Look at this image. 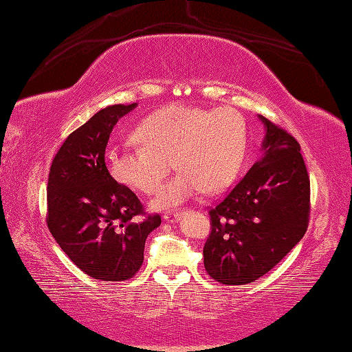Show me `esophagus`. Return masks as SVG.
<instances>
[{
  "label": "esophagus",
  "instance_id": "esophagus-1",
  "mask_svg": "<svg viewBox=\"0 0 352 352\" xmlns=\"http://www.w3.org/2000/svg\"><path fill=\"white\" fill-rule=\"evenodd\" d=\"M182 214V212L176 210V212H166L164 213V219L168 221V223H175V221H177V218H179Z\"/></svg>",
  "mask_w": 352,
  "mask_h": 352
}]
</instances>
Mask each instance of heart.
<instances>
[{
  "label": "heart",
  "instance_id": "heart-1",
  "mask_svg": "<svg viewBox=\"0 0 352 352\" xmlns=\"http://www.w3.org/2000/svg\"><path fill=\"white\" fill-rule=\"evenodd\" d=\"M248 123L233 108L170 104L145 117L134 138L142 146L111 148L107 165L114 179L153 195L175 164L179 175L160 190L154 206L181 204L204 190L223 192L236 179L248 150Z\"/></svg>",
  "mask_w": 352,
  "mask_h": 352
}]
</instances>
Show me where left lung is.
<instances>
[{"mask_svg":"<svg viewBox=\"0 0 352 352\" xmlns=\"http://www.w3.org/2000/svg\"><path fill=\"white\" fill-rule=\"evenodd\" d=\"M264 156L208 210L204 266L221 285H248L275 267L309 224L311 182L300 144L261 116Z\"/></svg>","mask_w":352,"mask_h":352,"instance_id":"8db88e82","label":"left lung"}]
</instances>
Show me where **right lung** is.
Segmentation results:
<instances>
[{"instance_id":"add662e5","label":"right lung","mask_w":352,"mask_h":352,"mask_svg":"<svg viewBox=\"0 0 352 352\" xmlns=\"http://www.w3.org/2000/svg\"><path fill=\"white\" fill-rule=\"evenodd\" d=\"M135 107L98 111L67 135L49 171L47 229L82 272L100 281L133 278L144 263L146 236L160 226L159 214H145L138 196L104 164L111 131Z\"/></svg>"}]
</instances>
